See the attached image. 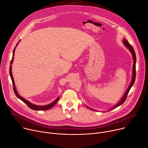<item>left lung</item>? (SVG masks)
<instances>
[{
    "label": "left lung",
    "instance_id": "left-lung-1",
    "mask_svg": "<svg viewBox=\"0 0 148 148\" xmlns=\"http://www.w3.org/2000/svg\"><path fill=\"white\" fill-rule=\"evenodd\" d=\"M123 44H124L129 49V50L131 52L132 54V56H133V77H132V82H131V83H130V84L129 88H127V90H126V92L125 93V95H124L123 98L122 99V100H121L120 101L119 103H117L114 107H113V108L111 109L110 110H112V109L116 108V107H118V106H120V105H122V104L125 101V100H126V99H127V95H128V93H129V91H130L131 87H132V86L133 85L134 83H135V78H136V57L135 52V50H134L133 48L132 47V46L128 42V41H127L126 39H124ZM91 109V110H92L96 111L95 110H93V109Z\"/></svg>",
    "mask_w": 148,
    "mask_h": 148
}]
</instances>
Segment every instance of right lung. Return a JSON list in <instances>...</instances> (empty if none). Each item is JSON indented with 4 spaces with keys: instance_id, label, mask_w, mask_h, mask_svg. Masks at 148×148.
I'll return each mask as SVG.
<instances>
[{
    "instance_id": "obj_1",
    "label": "right lung",
    "mask_w": 148,
    "mask_h": 148,
    "mask_svg": "<svg viewBox=\"0 0 148 148\" xmlns=\"http://www.w3.org/2000/svg\"><path fill=\"white\" fill-rule=\"evenodd\" d=\"M18 42L17 43L16 47L18 45ZM16 48V47H15ZM15 48H14V49H13V57H12V59L11 60V62H10V64H12L13 62V57H14V53H15ZM9 74H10V76L11 77V79H12V84H13V91H14V92L15 94V95L17 96L18 98H19L20 100H21L23 102H24L26 105H27L29 108H31V109L32 110H48L49 109H51V107H52L53 106H54L57 103V101H58L60 97H58L54 101L52 102V103L49 104H48V105H46V106H37V105H35L34 104H32L31 103L29 102L28 100H25V99L22 98L21 96H20L19 95V94L17 92V90L16 89V87H15V83H14V80H13V76H12V66L10 65V67H9Z\"/></svg>"
}]
</instances>
